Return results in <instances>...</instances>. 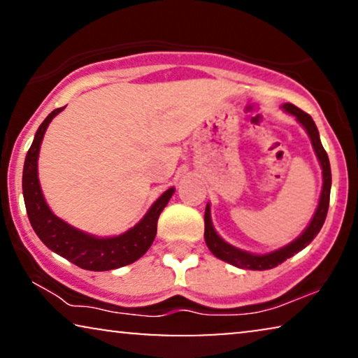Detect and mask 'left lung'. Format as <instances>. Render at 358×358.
<instances>
[{
	"label": "left lung",
	"mask_w": 358,
	"mask_h": 358,
	"mask_svg": "<svg viewBox=\"0 0 358 358\" xmlns=\"http://www.w3.org/2000/svg\"><path fill=\"white\" fill-rule=\"evenodd\" d=\"M288 114L295 115L296 120L305 127V130L310 135L313 148L316 151L317 159H320L321 168H322V192L320 199V205H317L315 217H313L310 227H308L300 238H296L295 241L288 244V246L278 249V251H273L271 254H262V256H257V254H249L246 251H241V249L233 248L231 244L224 243L222 238L218 236L217 231H215L212 220H210V205L207 203V208H205V243L210 251L213 252V256L222 259L224 262L233 264V266L241 267V268H251V271H267V268L277 267L278 264H282L287 259H290L293 254L301 251L303 248H306L313 239L316 238V234L321 231L322 224H324L327 208H329V197H331V166H329V158H327L326 150L322 148L320 134H317V129L313 122L311 115L298 109L296 106L293 104H285L283 106Z\"/></svg>",
	"instance_id": "left-lung-1"
}]
</instances>
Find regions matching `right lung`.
<instances>
[{
  "instance_id": "obj_1",
  "label": "right lung",
  "mask_w": 358,
  "mask_h": 358,
  "mask_svg": "<svg viewBox=\"0 0 358 358\" xmlns=\"http://www.w3.org/2000/svg\"><path fill=\"white\" fill-rule=\"evenodd\" d=\"M63 107L52 110L47 119L42 122L34 136L31 148L27 151L22 171V194L29 222L41 241L53 252L86 268V271H112L135 262L148 251L155 241L158 218L169 199L173 197L174 189L171 187L151 205L143 220L129 231L115 238H94L55 217L48 208L43 199L41 184L37 178V158L41 151V143L48 124L53 117L60 114Z\"/></svg>"
}]
</instances>
